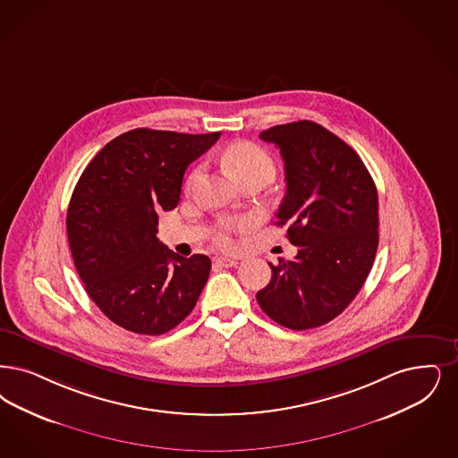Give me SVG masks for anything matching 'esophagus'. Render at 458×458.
<instances>
[{
	"mask_svg": "<svg viewBox=\"0 0 458 458\" xmlns=\"http://www.w3.org/2000/svg\"><path fill=\"white\" fill-rule=\"evenodd\" d=\"M215 262L220 266V267H237V259H230V257H216Z\"/></svg>",
	"mask_w": 458,
	"mask_h": 458,
	"instance_id": "1",
	"label": "esophagus"
}]
</instances>
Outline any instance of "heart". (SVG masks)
<instances>
[{
	"instance_id": "heart-1",
	"label": "heart",
	"mask_w": 458,
	"mask_h": 458,
	"mask_svg": "<svg viewBox=\"0 0 458 458\" xmlns=\"http://www.w3.org/2000/svg\"><path fill=\"white\" fill-rule=\"evenodd\" d=\"M225 165L230 170V174L237 181H245L259 177L267 182H271L276 175L275 160L271 155L250 141H242L233 147L228 148L225 153ZM199 177V170H194L187 181V185H192ZM254 226V220L250 218H237V220H223L216 232H215V243L221 249H233L238 232H247Z\"/></svg>"
}]
</instances>
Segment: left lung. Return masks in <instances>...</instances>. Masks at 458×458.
Here are the masks:
<instances>
[{"label":"left lung","instance_id":"1","mask_svg":"<svg viewBox=\"0 0 458 458\" xmlns=\"http://www.w3.org/2000/svg\"><path fill=\"white\" fill-rule=\"evenodd\" d=\"M279 148L286 194L277 225L300 250L271 264L257 301L283 327L305 330L335 318L365 284L378 249V194L352 148L311 121L262 131Z\"/></svg>","mask_w":458,"mask_h":458}]
</instances>
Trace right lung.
Masks as SVG:
<instances>
[{
	"mask_svg": "<svg viewBox=\"0 0 458 458\" xmlns=\"http://www.w3.org/2000/svg\"><path fill=\"white\" fill-rule=\"evenodd\" d=\"M220 134L132 129L102 148L76 183L66 215L74 266L119 327L160 335L196 307L211 260L165 247L158 213L179 204L185 168Z\"/></svg>",
	"mask_w": 458,
	"mask_h": 458,
	"instance_id": "1",
	"label": "right lung"
}]
</instances>
